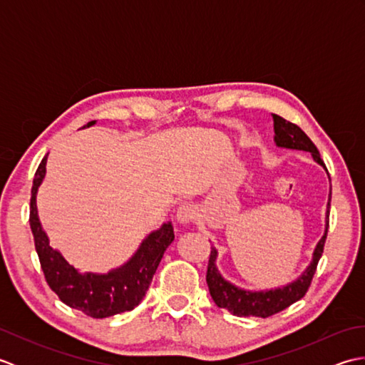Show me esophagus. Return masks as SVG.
<instances>
[{"label": "esophagus", "mask_w": 365, "mask_h": 365, "mask_svg": "<svg viewBox=\"0 0 365 365\" xmlns=\"http://www.w3.org/2000/svg\"><path fill=\"white\" fill-rule=\"evenodd\" d=\"M196 208L188 202H183L180 207L177 208V222L183 224V226H188V224L196 221Z\"/></svg>", "instance_id": "1"}]
</instances>
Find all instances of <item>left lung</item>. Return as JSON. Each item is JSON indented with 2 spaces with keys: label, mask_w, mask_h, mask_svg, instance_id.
Masks as SVG:
<instances>
[{
  "label": "left lung",
  "mask_w": 365,
  "mask_h": 365,
  "mask_svg": "<svg viewBox=\"0 0 365 365\" xmlns=\"http://www.w3.org/2000/svg\"><path fill=\"white\" fill-rule=\"evenodd\" d=\"M271 115H273V122H274V144L277 147H282V149L309 152L312 155L314 161L319 163V165L327 170L328 174V169L324 166V163L319 153V149H317L315 144L309 139V136L304 133V131H302L298 125H294V123L282 119L281 115L277 114H271ZM329 207H331V188H329L328 205H327V218H324V221H327V224H324V234L320 238V242L315 246L311 263H309V267L302 271L294 281L285 284L282 287H277V289L246 290V289H242V287L229 282L227 279L220 273L218 267H216L218 250H216L215 246H212L210 260H208V268H207V285H208V290H210L215 304L218 307L227 309L230 314H234L237 317H262V319H267L269 315L284 311L285 307H289L290 304H293V302H297L298 299L304 297L315 274L317 263H319L323 254L324 242H327V234L329 227Z\"/></svg>",
  "instance_id": "8db88e82"
}]
</instances>
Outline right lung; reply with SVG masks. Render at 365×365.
Here are the masks:
<instances>
[{"label":"right lung","mask_w":365,"mask_h":365,"mask_svg":"<svg viewBox=\"0 0 365 365\" xmlns=\"http://www.w3.org/2000/svg\"><path fill=\"white\" fill-rule=\"evenodd\" d=\"M94 123L96 120H92L83 128L92 127ZM46 157L48 155H45L36 170L29 208V226L46 282L64 304L92 319H106L131 311L145 297L163 254L174 242L173 222L168 221L160 229L150 232L123 265L108 273H81L63 257V254L53 250L38 220L36 197L46 174Z\"/></svg>","instance_id":"1"}]
</instances>
